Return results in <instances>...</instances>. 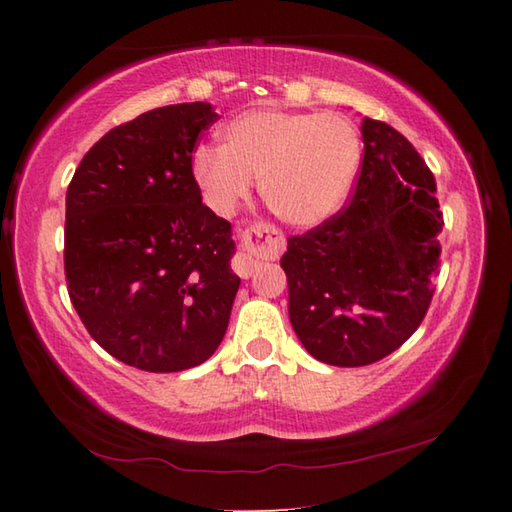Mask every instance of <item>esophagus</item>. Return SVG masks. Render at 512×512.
Returning <instances> with one entry per match:
<instances>
[{
    "label": "esophagus",
    "mask_w": 512,
    "mask_h": 512,
    "mask_svg": "<svg viewBox=\"0 0 512 512\" xmlns=\"http://www.w3.org/2000/svg\"><path fill=\"white\" fill-rule=\"evenodd\" d=\"M284 248V237L270 224H253L242 233V248L233 259V270L239 277H253L264 259H273Z\"/></svg>",
    "instance_id": "1"
}]
</instances>
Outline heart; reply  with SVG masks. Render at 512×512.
<instances>
[{
  "instance_id": "1",
  "label": "heart",
  "mask_w": 512,
  "mask_h": 512,
  "mask_svg": "<svg viewBox=\"0 0 512 512\" xmlns=\"http://www.w3.org/2000/svg\"><path fill=\"white\" fill-rule=\"evenodd\" d=\"M220 149L198 147L191 173L204 202L231 215L250 180L281 222L310 231L350 200L361 169V134L343 114L255 107L217 129Z\"/></svg>"
}]
</instances>
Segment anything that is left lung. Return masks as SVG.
<instances>
[{"label":"left lung","mask_w":512,"mask_h":512,"mask_svg":"<svg viewBox=\"0 0 512 512\" xmlns=\"http://www.w3.org/2000/svg\"><path fill=\"white\" fill-rule=\"evenodd\" d=\"M363 165L352 202L281 257L288 314L321 363L363 367L418 330L440 266L436 180L409 140L363 118Z\"/></svg>","instance_id":"8db88e82"}]
</instances>
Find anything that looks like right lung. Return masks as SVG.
<instances>
[{
	"label": "right lung",
	"instance_id": "right-lung-1",
	"mask_svg": "<svg viewBox=\"0 0 512 512\" xmlns=\"http://www.w3.org/2000/svg\"><path fill=\"white\" fill-rule=\"evenodd\" d=\"M211 103L158 107L83 156L65 195V277L74 310L107 354L182 372L222 343L239 277L231 224L202 204L195 143Z\"/></svg>",
	"mask_w": 512,
	"mask_h": 512
}]
</instances>
